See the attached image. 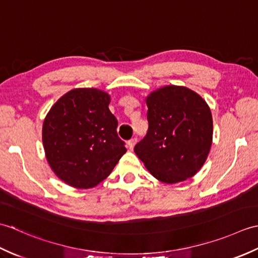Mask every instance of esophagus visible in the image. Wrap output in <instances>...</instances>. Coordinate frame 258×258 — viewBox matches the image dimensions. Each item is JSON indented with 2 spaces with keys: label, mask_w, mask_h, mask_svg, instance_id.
I'll return each instance as SVG.
<instances>
[{
  "label": "esophagus",
  "mask_w": 258,
  "mask_h": 258,
  "mask_svg": "<svg viewBox=\"0 0 258 258\" xmlns=\"http://www.w3.org/2000/svg\"><path fill=\"white\" fill-rule=\"evenodd\" d=\"M136 142H138V139H136V138L131 139V140L127 142V145H128V149H130V150H133V149H134Z\"/></svg>",
  "instance_id": "34e87169"
}]
</instances>
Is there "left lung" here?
Instances as JSON below:
<instances>
[{"label": "left lung", "instance_id": "obj_1", "mask_svg": "<svg viewBox=\"0 0 258 258\" xmlns=\"http://www.w3.org/2000/svg\"><path fill=\"white\" fill-rule=\"evenodd\" d=\"M149 130L134 147L150 173L174 184L200 171L213 141L211 109L187 87L168 85L146 97Z\"/></svg>", "mask_w": 258, "mask_h": 258}]
</instances>
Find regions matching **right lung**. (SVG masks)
<instances>
[{"label":"right lung","instance_id":"obj_1","mask_svg":"<svg viewBox=\"0 0 258 258\" xmlns=\"http://www.w3.org/2000/svg\"><path fill=\"white\" fill-rule=\"evenodd\" d=\"M111 97L97 89H75L54 104L43 123L42 140L52 171L75 188L105 179L125 152Z\"/></svg>","mask_w":258,"mask_h":258}]
</instances>
